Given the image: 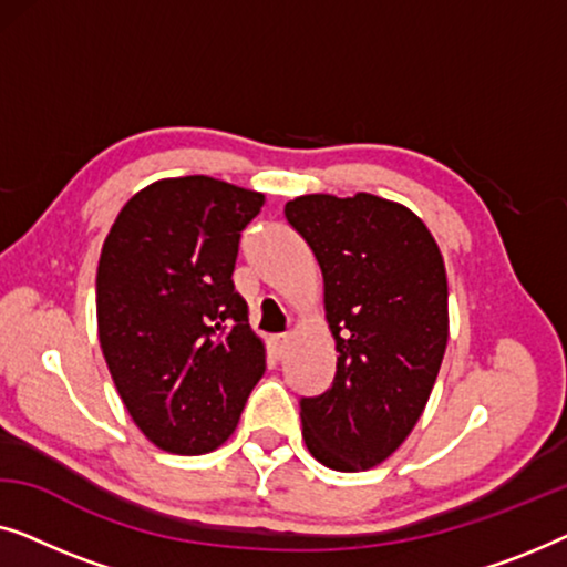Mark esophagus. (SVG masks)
<instances>
[{
    "label": "esophagus",
    "mask_w": 567,
    "mask_h": 567,
    "mask_svg": "<svg viewBox=\"0 0 567 567\" xmlns=\"http://www.w3.org/2000/svg\"><path fill=\"white\" fill-rule=\"evenodd\" d=\"M270 346H274V351L278 355H284L286 351H289V336H274L270 338Z\"/></svg>",
    "instance_id": "esophagus-1"
}]
</instances>
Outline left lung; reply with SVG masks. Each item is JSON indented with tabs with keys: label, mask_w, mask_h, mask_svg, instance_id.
Masks as SVG:
<instances>
[{
	"label": "left lung",
	"mask_w": 567,
	"mask_h": 567,
	"mask_svg": "<svg viewBox=\"0 0 567 567\" xmlns=\"http://www.w3.org/2000/svg\"><path fill=\"white\" fill-rule=\"evenodd\" d=\"M284 214L320 262L338 351L330 390L301 400V436L324 467H377L421 421L444 361V258L421 216L371 193H309Z\"/></svg>",
	"instance_id": "left-lung-1"
}]
</instances>
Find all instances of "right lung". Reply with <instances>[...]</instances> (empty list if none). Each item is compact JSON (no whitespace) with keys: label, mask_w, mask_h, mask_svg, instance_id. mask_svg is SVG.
Here are the masks:
<instances>
[{"label":"right lung","mask_w":567,"mask_h":567,"mask_svg":"<svg viewBox=\"0 0 567 567\" xmlns=\"http://www.w3.org/2000/svg\"><path fill=\"white\" fill-rule=\"evenodd\" d=\"M266 196L208 175L126 200L97 262V338L131 421L169 454L214 452L266 371L235 291L239 231Z\"/></svg>","instance_id":"1"}]
</instances>
